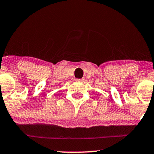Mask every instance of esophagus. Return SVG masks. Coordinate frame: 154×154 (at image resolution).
<instances>
[{"mask_svg":"<svg viewBox=\"0 0 154 154\" xmlns=\"http://www.w3.org/2000/svg\"><path fill=\"white\" fill-rule=\"evenodd\" d=\"M83 80H84V79H77V81H78V82H82Z\"/></svg>","mask_w":154,"mask_h":154,"instance_id":"esophagus-1","label":"esophagus"}]
</instances>
